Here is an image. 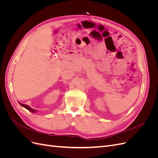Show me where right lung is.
Listing matches in <instances>:
<instances>
[{"mask_svg":"<svg viewBox=\"0 0 158 158\" xmlns=\"http://www.w3.org/2000/svg\"><path fill=\"white\" fill-rule=\"evenodd\" d=\"M20 104L22 106H23V107H25L26 109H27V110H29L30 111H31V112H33V113H34L36 110L35 109H32V108H31L30 107H29V106H27V105H25V104H22V103H20Z\"/></svg>","mask_w":158,"mask_h":158,"instance_id":"1","label":"right lung"}]
</instances>
